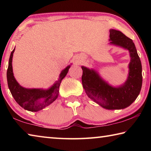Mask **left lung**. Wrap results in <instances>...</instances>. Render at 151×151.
<instances>
[{
    "mask_svg": "<svg viewBox=\"0 0 151 151\" xmlns=\"http://www.w3.org/2000/svg\"><path fill=\"white\" fill-rule=\"evenodd\" d=\"M109 44L129 50L131 60L127 81L113 86L93 68L82 66V84L87 96L104 109L119 110L127 108L136 100L141 90L142 65L132 40L119 30H110Z\"/></svg>",
    "mask_w": 151,
    "mask_h": 151,
    "instance_id": "8db88e82",
    "label": "left lung"
}]
</instances>
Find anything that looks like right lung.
<instances>
[{"label":"right lung","instance_id":"obj_1","mask_svg":"<svg viewBox=\"0 0 151 151\" xmlns=\"http://www.w3.org/2000/svg\"><path fill=\"white\" fill-rule=\"evenodd\" d=\"M14 50L15 48L11 53L6 73L9 90L14 100L24 109L31 112L39 111L57 99L61 81L68 73L70 65L67 66L61 71L58 80L48 89L27 88L20 86L14 76L12 62Z\"/></svg>","mask_w":151,"mask_h":151}]
</instances>
